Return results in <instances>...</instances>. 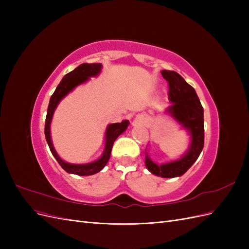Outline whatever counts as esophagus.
I'll return each mask as SVG.
<instances>
[{
    "instance_id": "34e87169",
    "label": "esophagus",
    "mask_w": 249,
    "mask_h": 249,
    "mask_svg": "<svg viewBox=\"0 0 249 249\" xmlns=\"http://www.w3.org/2000/svg\"><path fill=\"white\" fill-rule=\"evenodd\" d=\"M145 117H143V116H137V118H136V122L137 123H139V124H144L145 123Z\"/></svg>"
}]
</instances>
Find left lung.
Wrapping results in <instances>:
<instances>
[{"label": "left lung", "mask_w": 249, "mask_h": 249, "mask_svg": "<svg viewBox=\"0 0 249 249\" xmlns=\"http://www.w3.org/2000/svg\"><path fill=\"white\" fill-rule=\"evenodd\" d=\"M163 78L168 82V99L172 103L166 112L190 132L191 145L180 159L158 165L145 157L147 169L161 178L183 176L199 157L205 142L203 108L194 88L173 71H162Z\"/></svg>", "instance_id": "8db88e82"}]
</instances>
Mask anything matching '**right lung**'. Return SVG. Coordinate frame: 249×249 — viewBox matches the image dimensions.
Masks as SVG:
<instances>
[{
  "instance_id": "1",
  "label": "right lung",
  "mask_w": 249,
  "mask_h": 249,
  "mask_svg": "<svg viewBox=\"0 0 249 249\" xmlns=\"http://www.w3.org/2000/svg\"><path fill=\"white\" fill-rule=\"evenodd\" d=\"M101 69H102V64L100 63H92V64L83 63L80 66H78L77 69H74L72 71L66 73L63 77V79L61 80V82L59 83L55 92L52 94L48 111H47L46 125H44V135H46V139L49 144V147L51 149V153L55 157V159L60 164V166H61L66 172L73 173V175H77V176H92L94 173L101 171L110 159L113 143H114L115 139L119 136L120 134L125 131L127 125H129V122H127V120H124L122 123H116V124H112L108 125L106 130V146H105L104 154L99 160H96L92 163H88V164L66 163L60 159V157L57 155L56 150L54 149V146H53L51 135H50V125H51L53 114H54V111L57 107V105L67 93L71 91L74 87L82 84V83L86 82L89 79V77L96 76V74L101 71Z\"/></svg>"
}]
</instances>
